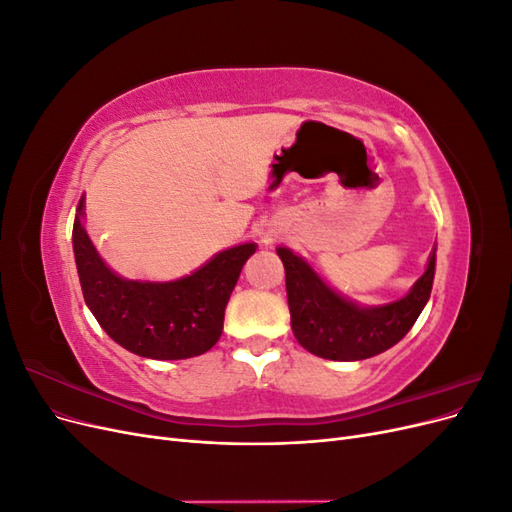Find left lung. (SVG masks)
<instances>
[{
	"label": "left lung",
	"mask_w": 512,
	"mask_h": 512,
	"mask_svg": "<svg viewBox=\"0 0 512 512\" xmlns=\"http://www.w3.org/2000/svg\"><path fill=\"white\" fill-rule=\"evenodd\" d=\"M286 269L290 327L297 342L316 356L331 361H363L395 346L412 329L429 301L436 252L425 273L406 297L393 303L361 307L342 297L288 247H277Z\"/></svg>",
	"instance_id": "left-lung-1"
}]
</instances>
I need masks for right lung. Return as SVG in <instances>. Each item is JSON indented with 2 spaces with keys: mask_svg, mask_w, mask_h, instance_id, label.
I'll use <instances>...</instances> for the list:
<instances>
[{
  "mask_svg": "<svg viewBox=\"0 0 512 512\" xmlns=\"http://www.w3.org/2000/svg\"><path fill=\"white\" fill-rule=\"evenodd\" d=\"M83 200L72 228V247L83 297L106 335L145 359L177 361L205 354L224 329V309L256 243L215 254L205 267L177 282L123 280L104 265L81 222Z\"/></svg>",
  "mask_w": 512,
  "mask_h": 512,
  "instance_id": "add662e5",
  "label": "right lung"
}]
</instances>
